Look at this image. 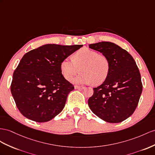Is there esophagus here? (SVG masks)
Listing matches in <instances>:
<instances>
[{"label":"esophagus","instance_id":"34e87169","mask_svg":"<svg viewBox=\"0 0 155 155\" xmlns=\"http://www.w3.org/2000/svg\"><path fill=\"white\" fill-rule=\"evenodd\" d=\"M74 88L78 89V90H83L84 88V86H74Z\"/></svg>","mask_w":155,"mask_h":155}]
</instances>
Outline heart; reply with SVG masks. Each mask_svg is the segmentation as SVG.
Instances as JSON below:
<instances>
[{
    "label": "heart",
    "instance_id": "1",
    "mask_svg": "<svg viewBox=\"0 0 155 155\" xmlns=\"http://www.w3.org/2000/svg\"><path fill=\"white\" fill-rule=\"evenodd\" d=\"M60 69L67 81L72 80L80 70L81 73L74 79V83L100 84L108 77L110 62L105 55L84 48L74 54L73 60L69 58L63 59Z\"/></svg>",
    "mask_w": 155,
    "mask_h": 155
}]
</instances>
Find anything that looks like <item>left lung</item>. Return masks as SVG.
<instances>
[{"mask_svg":"<svg viewBox=\"0 0 155 155\" xmlns=\"http://www.w3.org/2000/svg\"><path fill=\"white\" fill-rule=\"evenodd\" d=\"M108 58L110 71L102 84L88 99L91 110L102 120L121 122L136 110L142 92L141 74L134 58L116 44L100 42L89 45Z\"/></svg>","mask_w":155,"mask_h":155,"instance_id":"1","label":"left lung"}]
</instances>
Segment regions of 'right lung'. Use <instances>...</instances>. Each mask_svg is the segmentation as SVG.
<instances>
[{
    "mask_svg": "<svg viewBox=\"0 0 155 155\" xmlns=\"http://www.w3.org/2000/svg\"><path fill=\"white\" fill-rule=\"evenodd\" d=\"M82 46L48 44L23 55L14 71L10 87L23 116L45 122L61 112L74 86L61 74V62Z\"/></svg>",
    "mask_w": 155,
    "mask_h": 155,
    "instance_id": "1",
    "label": "right lung"
}]
</instances>
